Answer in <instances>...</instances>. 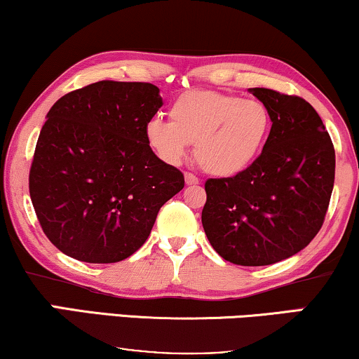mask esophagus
<instances>
[{
    "mask_svg": "<svg viewBox=\"0 0 359 359\" xmlns=\"http://www.w3.org/2000/svg\"><path fill=\"white\" fill-rule=\"evenodd\" d=\"M184 181L188 186H193V184H199V178L193 173H184Z\"/></svg>",
    "mask_w": 359,
    "mask_h": 359,
    "instance_id": "obj_1",
    "label": "esophagus"
}]
</instances>
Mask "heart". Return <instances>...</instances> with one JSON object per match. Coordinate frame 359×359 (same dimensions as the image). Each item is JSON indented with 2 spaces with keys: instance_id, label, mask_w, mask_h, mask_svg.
<instances>
[{
  "instance_id": "b5f03b06",
  "label": "heart",
  "mask_w": 359,
  "mask_h": 359,
  "mask_svg": "<svg viewBox=\"0 0 359 359\" xmlns=\"http://www.w3.org/2000/svg\"><path fill=\"white\" fill-rule=\"evenodd\" d=\"M170 122L154 117L145 140L166 163L178 165L194 144V158L205 173L232 178L252 166L271 132V112L259 100L191 90L171 102Z\"/></svg>"
}]
</instances>
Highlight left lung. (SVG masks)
Masks as SVG:
<instances>
[{
  "label": "left lung",
  "instance_id": "1",
  "mask_svg": "<svg viewBox=\"0 0 359 359\" xmlns=\"http://www.w3.org/2000/svg\"><path fill=\"white\" fill-rule=\"evenodd\" d=\"M271 112L257 161L205 181L203 227L220 257L266 266L306 248L320 230L335 181V150L317 111L299 96L252 88Z\"/></svg>",
  "mask_w": 359,
  "mask_h": 359
}]
</instances>
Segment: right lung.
Returning <instances> with one entry per match:
<instances>
[{"instance_id":"add662e5","label":"right lung","mask_w":359,"mask_h":359,"mask_svg":"<svg viewBox=\"0 0 359 359\" xmlns=\"http://www.w3.org/2000/svg\"><path fill=\"white\" fill-rule=\"evenodd\" d=\"M163 106L151 83L97 81L50 107L29 173L47 238L68 257L116 263L135 253L166 201L184 188L178 168L145 140Z\"/></svg>"}]
</instances>
